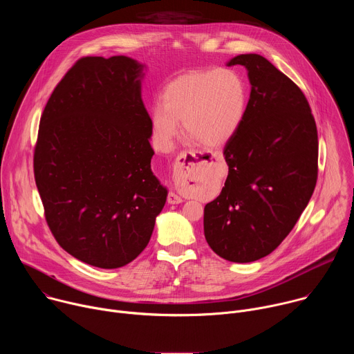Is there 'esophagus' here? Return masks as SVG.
<instances>
[{"label": "esophagus", "mask_w": 354, "mask_h": 354, "mask_svg": "<svg viewBox=\"0 0 354 354\" xmlns=\"http://www.w3.org/2000/svg\"><path fill=\"white\" fill-rule=\"evenodd\" d=\"M210 154L201 153V151H182V153L178 156L175 165H174V175L176 179H183V178H189L194 169L205 164L210 160ZM182 197L175 194L174 192H171L168 194V203L169 205H179L182 203Z\"/></svg>", "instance_id": "esophagus-1"}]
</instances>
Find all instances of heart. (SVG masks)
Returning <instances> with one entry per match:
<instances>
[{
	"label": "heart",
	"mask_w": 354,
	"mask_h": 354,
	"mask_svg": "<svg viewBox=\"0 0 354 354\" xmlns=\"http://www.w3.org/2000/svg\"><path fill=\"white\" fill-rule=\"evenodd\" d=\"M246 108L248 84L241 74L230 68L192 71L165 86L161 106L151 113L153 138L160 149H171L182 122L190 138L221 147L241 129Z\"/></svg>",
	"instance_id": "b5f03b06"
}]
</instances>
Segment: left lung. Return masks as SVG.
<instances>
[{
  "mask_svg": "<svg viewBox=\"0 0 354 354\" xmlns=\"http://www.w3.org/2000/svg\"><path fill=\"white\" fill-rule=\"evenodd\" d=\"M250 96L225 144L228 176L205 207V236L218 257L258 261L283 242L307 207L318 178V131L306 95L269 60L239 55Z\"/></svg>",
  "mask_w": 354,
  "mask_h": 354,
  "instance_id": "obj_1",
  "label": "left lung"
}]
</instances>
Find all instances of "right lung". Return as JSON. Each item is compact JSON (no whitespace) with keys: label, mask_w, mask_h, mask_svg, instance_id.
I'll return each mask as SVG.
<instances>
[{"label":"right lung","mask_w":354,"mask_h":354,"mask_svg":"<svg viewBox=\"0 0 354 354\" xmlns=\"http://www.w3.org/2000/svg\"><path fill=\"white\" fill-rule=\"evenodd\" d=\"M141 73L126 56L80 59L50 95L35 145L50 231L71 257L102 269L141 254L168 194L151 171Z\"/></svg>","instance_id":"right-lung-1"}]
</instances>
